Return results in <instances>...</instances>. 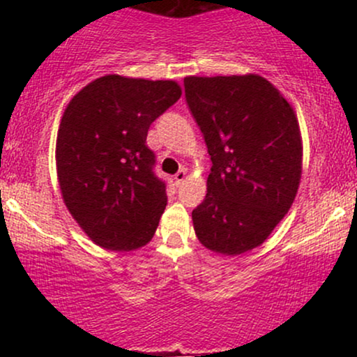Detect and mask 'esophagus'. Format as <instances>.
I'll return each mask as SVG.
<instances>
[{
	"mask_svg": "<svg viewBox=\"0 0 357 357\" xmlns=\"http://www.w3.org/2000/svg\"><path fill=\"white\" fill-rule=\"evenodd\" d=\"M184 179H186V169H179L178 173L174 174V181H176V184H178V186H179V184H181V183L184 181Z\"/></svg>",
	"mask_w": 357,
	"mask_h": 357,
	"instance_id": "34e87169",
	"label": "esophagus"
}]
</instances>
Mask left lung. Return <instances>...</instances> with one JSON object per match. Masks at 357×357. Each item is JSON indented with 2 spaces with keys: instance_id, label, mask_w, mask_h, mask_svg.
Returning a JSON list of instances; mask_svg holds the SVG:
<instances>
[{
  "instance_id": "1",
  "label": "left lung",
  "mask_w": 357,
  "mask_h": 357,
  "mask_svg": "<svg viewBox=\"0 0 357 357\" xmlns=\"http://www.w3.org/2000/svg\"><path fill=\"white\" fill-rule=\"evenodd\" d=\"M184 93L202 129L211 173L192 210L198 240L240 255L267 240L296 199L302 139L292 105L260 75L186 77Z\"/></svg>"
}]
</instances>
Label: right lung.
I'll use <instances>...</instances> for the list:
<instances>
[{
	"instance_id": "1",
	"label": "right lung",
	"mask_w": 357,
	"mask_h": 357,
	"mask_svg": "<svg viewBox=\"0 0 357 357\" xmlns=\"http://www.w3.org/2000/svg\"><path fill=\"white\" fill-rule=\"evenodd\" d=\"M181 97L173 80L105 75L68 102L56 136L63 202L100 247L130 252L154 236L167 204L147 130Z\"/></svg>"
}]
</instances>
